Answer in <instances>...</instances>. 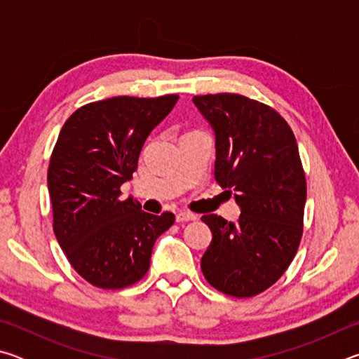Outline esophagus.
<instances>
[{
  "mask_svg": "<svg viewBox=\"0 0 359 359\" xmlns=\"http://www.w3.org/2000/svg\"><path fill=\"white\" fill-rule=\"evenodd\" d=\"M175 220H177V223L193 222V220H198V215L196 214H191V212H187V210H180L179 214L175 215Z\"/></svg>",
  "mask_w": 359,
  "mask_h": 359,
  "instance_id": "esophagus-1",
  "label": "esophagus"
}]
</instances>
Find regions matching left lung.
I'll use <instances>...</instances> for the list:
<instances>
[{
  "mask_svg": "<svg viewBox=\"0 0 359 359\" xmlns=\"http://www.w3.org/2000/svg\"><path fill=\"white\" fill-rule=\"evenodd\" d=\"M193 102L215 131V180L241 205L238 223L201 218L212 231L203 274L224 294L257 296L283 276L302 238L307 184L296 137L276 109L244 95Z\"/></svg>",
  "mask_w": 359,
  "mask_h": 359,
  "instance_id": "1",
  "label": "left lung"
}]
</instances>
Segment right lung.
Returning a JSON list of instances; mask_svg holds the SVG:
<instances>
[{
    "instance_id": "obj_1",
    "label": "right lung",
    "mask_w": 359,
    "mask_h": 359,
    "mask_svg": "<svg viewBox=\"0 0 359 359\" xmlns=\"http://www.w3.org/2000/svg\"><path fill=\"white\" fill-rule=\"evenodd\" d=\"M177 95L115 96L88 102L65 121L47 171L53 233L74 271L93 287L120 290L147 274L171 212L151 215L120 187L131 180L151 130Z\"/></svg>"
}]
</instances>
